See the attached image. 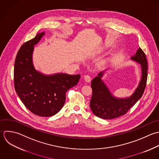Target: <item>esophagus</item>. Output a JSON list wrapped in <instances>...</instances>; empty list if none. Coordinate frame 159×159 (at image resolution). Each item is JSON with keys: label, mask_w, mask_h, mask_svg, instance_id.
<instances>
[{"label": "esophagus", "mask_w": 159, "mask_h": 159, "mask_svg": "<svg viewBox=\"0 0 159 159\" xmlns=\"http://www.w3.org/2000/svg\"><path fill=\"white\" fill-rule=\"evenodd\" d=\"M91 79H92L91 77H90V75H86L84 76V80H85V82H90V80H91Z\"/></svg>", "instance_id": "34e87169"}]
</instances>
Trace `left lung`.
Returning a JSON list of instances; mask_svg holds the SVG:
<instances>
[{"label":"left lung","instance_id":"1","mask_svg":"<svg viewBox=\"0 0 159 159\" xmlns=\"http://www.w3.org/2000/svg\"><path fill=\"white\" fill-rule=\"evenodd\" d=\"M131 59L140 64L142 73L139 85L131 96L118 98L111 93L109 88L102 79L105 70L100 72L92 80V96L90 106L92 112L97 116L104 120H111L126 114L143 96L148 79L146 56L139 48Z\"/></svg>","mask_w":159,"mask_h":159}]
</instances>
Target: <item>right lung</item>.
<instances>
[{
	"instance_id": "obj_1",
	"label": "right lung",
	"mask_w": 159,
	"mask_h": 159,
	"mask_svg": "<svg viewBox=\"0 0 159 159\" xmlns=\"http://www.w3.org/2000/svg\"><path fill=\"white\" fill-rule=\"evenodd\" d=\"M44 34L38 33L18 51L14 65V85L17 95L31 112L39 116L49 117L61 110L66 101V92L77 84L80 75H46L35 69L33 63L34 46Z\"/></svg>"
}]
</instances>
